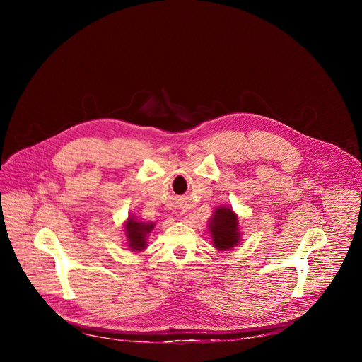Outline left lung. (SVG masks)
<instances>
[{"mask_svg": "<svg viewBox=\"0 0 362 362\" xmlns=\"http://www.w3.org/2000/svg\"><path fill=\"white\" fill-rule=\"evenodd\" d=\"M208 225L212 245L218 250H230L240 243L242 232L239 218L230 206L223 204L215 208Z\"/></svg>", "mask_w": 362, "mask_h": 362, "instance_id": "left-lung-1", "label": "left lung"}]
</instances>
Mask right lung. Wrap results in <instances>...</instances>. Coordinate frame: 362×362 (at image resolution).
<instances>
[{"label":"right lung","instance_id":"obj_1","mask_svg":"<svg viewBox=\"0 0 362 362\" xmlns=\"http://www.w3.org/2000/svg\"><path fill=\"white\" fill-rule=\"evenodd\" d=\"M154 222H143L139 221L134 215H130L123 223L126 246L132 252H143L147 247V236L154 229Z\"/></svg>","mask_w":362,"mask_h":362}]
</instances>
